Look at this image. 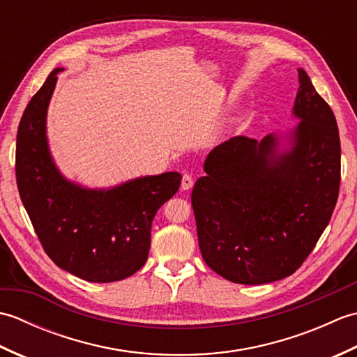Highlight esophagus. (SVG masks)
<instances>
[{"mask_svg":"<svg viewBox=\"0 0 357 357\" xmlns=\"http://www.w3.org/2000/svg\"><path fill=\"white\" fill-rule=\"evenodd\" d=\"M193 184H195V181L192 178V174L185 173L184 176H183V181H181V188H183V190H190V188L193 187Z\"/></svg>","mask_w":357,"mask_h":357,"instance_id":"1","label":"esophagus"}]
</instances>
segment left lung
Returning a JSON list of instances; mask_svg holds the SVG:
<instances>
[{"instance_id":"8db88e82","label":"left lung","mask_w":357,"mask_h":357,"mask_svg":"<svg viewBox=\"0 0 357 357\" xmlns=\"http://www.w3.org/2000/svg\"><path fill=\"white\" fill-rule=\"evenodd\" d=\"M299 72L291 116L261 141L236 136L210 151L192 206L204 261L244 285L293 275L328 225L340 184L335 113Z\"/></svg>"}]
</instances>
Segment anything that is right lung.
Instances as JSON below:
<instances>
[{
	"label": "right lung",
	"mask_w": 357,
	"mask_h": 357,
	"mask_svg": "<svg viewBox=\"0 0 357 357\" xmlns=\"http://www.w3.org/2000/svg\"><path fill=\"white\" fill-rule=\"evenodd\" d=\"M52 70L22 113L17 135L21 201L50 259L89 282H115L147 261L151 221L178 192L181 173L138 176L107 188L66 178L52 156L47 110L58 73Z\"/></svg>",
	"instance_id": "add662e5"
}]
</instances>
